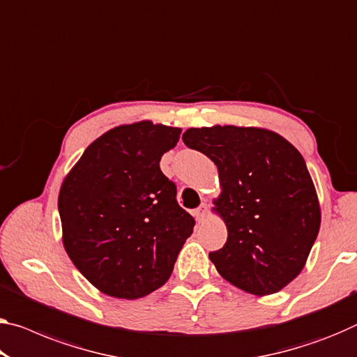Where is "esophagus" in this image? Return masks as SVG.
<instances>
[{
    "instance_id": "34e87169",
    "label": "esophagus",
    "mask_w": 357,
    "mask_h": 357,
    "mask_svg": "<svg viewBox=\"0 0 357 357\" xmlns=\"http://www.w3.org/2000/svg\"><path fill=\"white\" fill-rule=\"evenodd\" d=\"M206 212H207V204H201L199 207H197V209L195 211V217H196V220H197V222H201L202 218L206 217Z\"/></svg>"
}]
</instances>
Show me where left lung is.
I'll return each instance as SVG.
<instances>
[{"mask_svg":"<svg viewBox=\"0 0 357 357\" xmlns=\"http://www.w3.org/2000/svg\"><path fill=\"white\" fill-rule=\"evenodd\" d=\"M182 139L218 169L215 209L228 238L209 254L217 271L254 295L286 287L303 270L321 225L303 156L284 137L257 128H193Z\"/></svg>","mask_w":357,"mask_h":357,"instance_id":"left-lung-1","label":"left lung"}]
</instances>
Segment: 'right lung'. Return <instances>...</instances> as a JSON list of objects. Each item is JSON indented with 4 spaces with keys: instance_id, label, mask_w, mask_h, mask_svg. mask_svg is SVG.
<instances>
[{
    "instance_id": "obj_1",
    "label": "right lung",
    "mask_w": 357,
    "mask_h": 357,
    "mask_svg": "<svg viewBox=\"0 0 357 357\" xmlns=\"http://www.w3.org/2000/svg\"><path fill=\"white\" fill-rule=\"evenodd\" d=\"M178 128L119 126L86 148L59 193L63 245L100 292L135 300L166 284L195 218L161 172Z\"/></svg>"
}]
</instances>
